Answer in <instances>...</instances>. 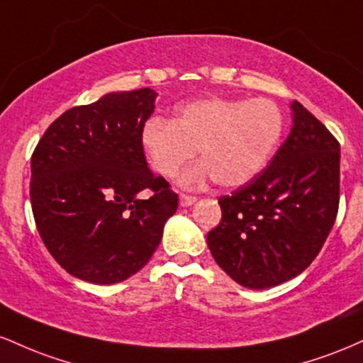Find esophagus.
<instances>
[{
	"mask_svg": "<svg viewBox=\"0 0 363 363\" xmlns=\"http://www.w3.org/2000/svg\"><path fill=\"white\" fill-rule=\"evenodd\" d=\"M194 203H196L194 196H189V194H181V196H179V205H181L182 208L194 205Z\"/></svg>",
	"mask_w": 363,
	"mask_h": 363,
	"instance_id": "1",
	"label": "esophagus"
}]
</instances>
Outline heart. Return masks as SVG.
<instances>
[{"mask_svg": "<svg viewBox=\"0 0 363 363\" xmlns=\"http://www.w3.org/2000/svg\"><path fill=\"white\" fill-rule=\"evenodd\" d=\"M285 118L269 99L206 97L179 106L172 121L152 118L141 128V148L157 176L170 179L199 152L201 162L179 176L196 187L213 177L222 187L256 179L280 143Z\"/></svg>", "mask_w": 363, "mask_h": 363, "instance_id": "1", "label": "heart"}]
</instances>
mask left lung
I'll return each mask as SVG.
<instances>
[{
    "label": "left lung",
    "instance_id": "1",
    "mask_svg": "<svg viewBox=\"0 0 363 363\" xmlns=\"http://www.w3.org/2000/svg\"><path fill=\"white\" fill-rule=\"evenodd\" d=\"M291 131L256 179L222 196V222L206 242L232 280L264 290L301 274L335 225L340 143L302 104L291 102Z\"/></svg>",
    "mask_w": 363,
    "mask_h": 363
}]
</instances>
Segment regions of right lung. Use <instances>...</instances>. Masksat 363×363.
I'll list each match as a JSON object with an SVG mask.
<instances>
[{"mask_svg":"<svg viewBox=\"0 0 363 363\" xmlns=\"http://www.w3.org/2000/svg\"><path fill=\"white\" fill-rule=\"evenodd\" d=\"M155 99L152 89L109 91L73 107L32 155L37 230L54 259L83 281L112 285L140 272L177 210V194L148 169L141 148Z\"/></svg>","mask_w":363,"mask_h":363,"instance_id":"1","label":"right lung"}]
</instances>
